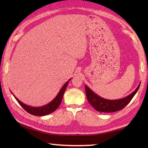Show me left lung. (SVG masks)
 Instances as JSON below:
<instances>
[{"instance_id":"left-lung-1","label":"left lung","mask_w":148,"mask_h":148,"mask_svg":"<svg viewBox=\"0 0 148 148\" xmlns=\"http://www.w3.org/2000/svg\"><path fill=\"white\" fill-rule=\"evenodd\" d=\"M139 83L137 88L129 95L121 99L108 100L97 95L88 86L85 85L87 100L97 111L102 112H112L123 109L136 95L140 87Z\"/></svg>"}]
</instances>
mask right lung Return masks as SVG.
I'll list each match as a JSON object with an SVG mask.
<instances>
[{"label":"right lung","mask_w":148,"mask_h":148,"mask_svg":"<svg viewBox=\"0 0 148 148\" xmlns=\"http://www.w3.org/2000/svg\"><path fill=\"white\" fill-rule=\"evenodd\" d=\"M71 79H69L68 81H67V82L65 83L64 85L62 86L61 90H60V92L57 94V95L55 97V98L53 99L52 101L48 103V104L41 107H32L28 106L27 104H25L24 103L21 102L20 100H19L14 95L13 96L22 108L25 110L27 112L30 113V114L34 116H45L47 114H51V112H54L55 110L58 108L59 106L60 105L64 92L66 88H67L69 81Z\"/></svg>","instance_id":"add662e5"}]
</instances>
